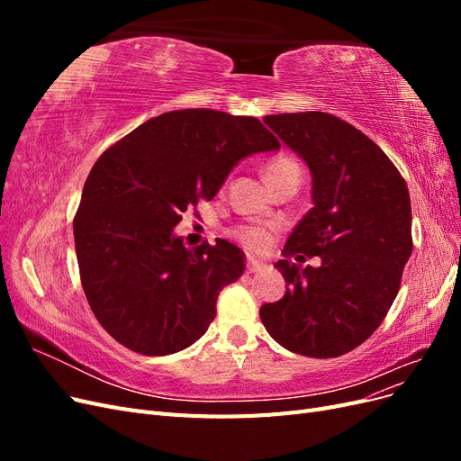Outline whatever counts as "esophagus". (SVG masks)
<instances>
[{"instance_id": "obj_1", "label": "esophagus", "mask_w": 461, "mask_h": 461, "mask_svg": "<svg viewBox=\"0 0 461 461\" xmlns=\"http://www.w3.org/2000/svg\"><path fill=\"white\" fill-rule=\"evenodd\" d=\"M246 269H248V273H261V271L267 269V265H265L263 261H258V259L249 258V259L246 261Z\"/></svg>"}]
</instances>
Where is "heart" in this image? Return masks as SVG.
Returning a JSON list of instances; mask_svg holds the SVG:
<instances>
[{
  "label": "heart",
  "instance_id": "heart-1",
  "mask_svg": "<svg viewBox=\"0 0 461 461\" xmlns=\"http://www.w3.org/2000/svg\"><path fill=\"white\" fill-rule=\"evenodd\" d=\"M263 176L275 190L285 183H300V167L290 158H273L265 163ZM234 234L249 249H265L271 244V229L263 225H244Z\"/></svg>",
  "mask_w": 461,
  "mask_h": 461
}]
</instances>
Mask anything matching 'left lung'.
<instances>
[{
	"label": "left lung",
	"instance_id": "1",
	"mask_svg": "<svg viewBox=\"0 0 461 461\" xmlns=\"http://www.w3.org/2000/svg\"><path fill=\"white\" fill-rule=\"evenodd\" d=\"M263 122L310 167L313 207L275 263L286 292L261 305V323L290 352L337 357L371 337L398 294L413 248L408 185L379 146L339 117L305 111ZM298 253L319 255L321 265L302 270L289 261Z\"/></svg>",
	"mask_w": 461,
	"mask_h": 461
}]
</instances>
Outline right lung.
I'll use <instances>...</instances> for the list:
<instances>
[{"label": "right lung", "mask_w": 461, "mask_h": 461, "mask_svg": "<svg viewBox=\"0 0 461 461\" xmlns=\"http://www.w3.org/2000/svg\"><path fill=\"white\" fill-rule=\"evenodd\" d=\"M278 148L256 117L178 109L146 121L94 163L75 248L90 308L117 342L167 356L203 337L219 292L244 273V252L227 240L190 249L175 227L200 198H215L236 163Z\"/></svg>", "instance_id": "obj_1"}]
</instances>
